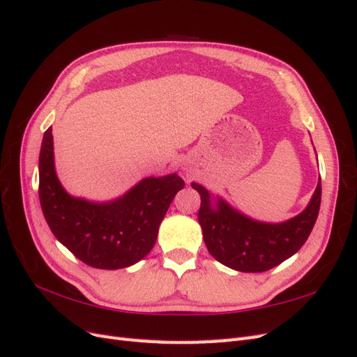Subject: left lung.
I'll list each match as a JSON object with an SVG mask.
<instances>
[{"mask_svg":"<svg viewBox=\"0 0 357 357\" xmlns=\"http://www.w3.org/2000/svg\"><path fill=\"white\" fill-rule=\"evenodd\" d=\"M192 188L201 195L198 220L210 255L225 266L241 273H264L294 256L314 228L321 201L319 178L304 211L282 223H265L234 210L222 198L211 205L207 189L198 183H192Z\"/></svg>","mask_w":357,"mask_h":357,"instance_id":"8db88e82","label":"left lung"}]
</instances>
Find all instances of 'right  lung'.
<instances>
[{"label":"right lung","instance_id":"obj_1","mask_svg":"<svg viewBox=\"0 0 357 357\" xmlns=\"http://www.w3.org/2000/svg\"><path fill=\"white\" fill-rule=\"evenodd\" d=\"M38 176L40 204L50 231L83 264L100 269H121L142 261L156 243L169 204L185 188L177 174H169L143 178L109 202L74 198L56 176L52 128L43 135Z\"/></svg>","mask_w":357,"mask_h":357}]
</instances>
